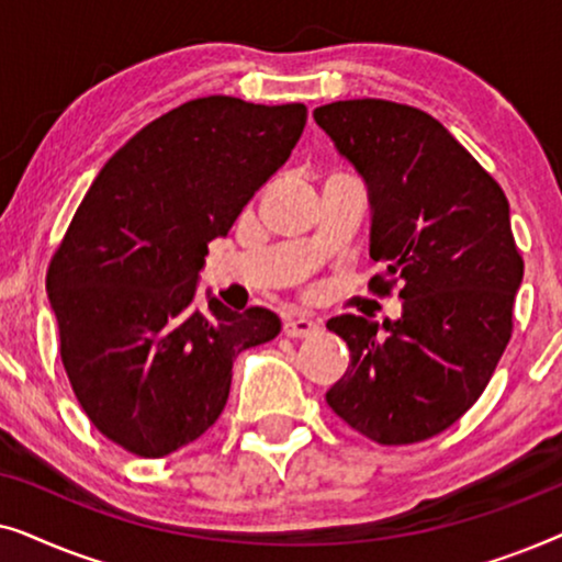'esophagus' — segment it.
<instances>
[{"label": "esophagus", "instance_id": "obj_1", "mask_svg": "<svg viewBox=\"0 0 562 562\" xmlns=\"http://www.w3.org/2000/svg\"><path fill=\"white\" fill-rule=\"evenodd\" d=\"M319 333L317 322H312L310 317H289L283 322V335L286 337H312Z\"/></svg>", "mask_w": 562, "mask_h": 562}]
</instances>
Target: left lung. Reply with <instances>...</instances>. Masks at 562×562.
<instances>
[{
    "label": "left lung",
    "mask_w": 562,
    "mask_h": 562,
    "mask_svg": "<svg viewBox=\"0 0 562 562\" xmlns=\"http://www.w3.org/2000/svg\"><path fill=\"white\" fill-rule=\"evenodd\" d=\"M371 196V286L404 312L396 322L342 314L327 322L350 366L327 391L342 422L379 445L429 440L479 402L514 329L525 260L494 176L432 114L386 99L314 110Z\"/></svg>",
    "instance_id": "8db88e82"
}]
</instances>
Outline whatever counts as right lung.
I'll use <instances>...</instances> for the list:
<instances>
[{
    "label": "right lung",
    "mask_w": 562,
    "mask_h": 562,
    "mask_svg": "<svg viewBox=\"0 0 562 562\" xmlns=\"http://www.w3.org/2000/svg\"><path fill=\"white\" fill-rule=\"evenodd\" d=\"M304 104L202 97L130 137L81 199L48 266L66 375L99 432L140 458L202 437L233 360L273 340L263 306H194L206 243L286 164Z\"/></svg>",
    "instance_id": "right-lung-1"
}]
</instances>
